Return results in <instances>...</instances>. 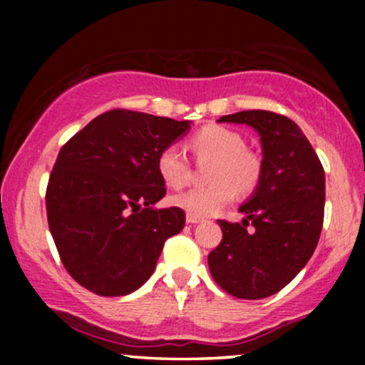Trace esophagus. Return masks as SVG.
I'll return each mask as SVG.
<instances>
[{
  "mask_svg": "<svg viewBox=\"0 0 365 365\" xmlns=\"http://www.w3.org/2000/svg\"><path fill=\"white\" fill-rule=\"evenodd\" d=\"M200 221H202V217L187 215V223H188V225H197V223H200Z\"/></svg>",
  "mask_w": 365,
  "mask_h": 365,
  "instance_id": "1",
  "label": "esophagus"
}]
</instances>
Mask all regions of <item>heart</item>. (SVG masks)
I'll list each match as a JSON object with an SVG mask.
<instances>
[{
    "label": "heart",
    "mask_w": 365,
    "mask_h": 365,
    "mask_svg": "<svg viewBox=\"0 0 365 365\" xmlns=\"http://www.w3.org/2000/svg\"><path fill=\"white\" fill-rule=\"evenodd\" d=\"M192 148L199 158L215 159L207 187H194L173 195L171 202L192 216H211L221 211L235 195V190L247 194L259 183L262 163L257 154L245 149V140L233 130L209 125L192 137ZM159 177L168 187L187 185L190 170L178 145L171 144L158 158Z\"/></svg>",
    "instance_id": "obj_1"
}]
</instances>
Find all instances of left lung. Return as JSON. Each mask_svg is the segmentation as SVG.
<instances>
[{
	"label": "left lung",
	"instance_id": "1",
	"mask_svg": "<svg viewBox=\"0 0 365 365\" xmlns=\"http://www.w3.org/2000/svg\"><path fill=\"white\" fill-rule=\"evenodd\" d=\"M245 123L261 137L262 171L252 197L242 204V223L220 220L223 238L207 255L215 282L237 299L274 295L312 257L324 220V170L295 121L273 111L221 116ZM253 223V232L246 226Z\"/></svg>",
	"mask_w": 365,
	"mask_h": 365
}]
</instances>
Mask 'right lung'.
Returning a JSON list of instances; mask_svg holds the SVG:
<instances>
[{"mask_svg":"<svg viewBox=\"0 0 365 365\" xmlns=\"http://www.w3.org/2000/svg\"><path fill=\"white\" fill-rule=\"evenodd\" d=\"M190 128L148 113L111 110L63 145L46 190L49 232L63 266L101 297L128 295L150 274L180 207L154 209L166 194L158 158Z\"/></svg>","mask_w":365,"mask_h":365,"instance_id":"obj_1","label":"right lung"}]
</instances>
